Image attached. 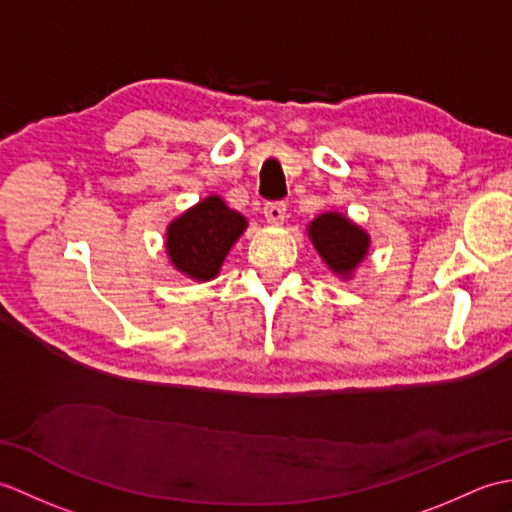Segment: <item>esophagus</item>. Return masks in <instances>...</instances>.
Wrapping results in <instances>:
<instances>
[{
    "label": "esophagus",
    "mask_w": 512,
    "mask_h": 512,
    "mask_svg": "<svg viewBox=\"0 0 512 512\" xmlns=\"http://www.w3.org/2000/svg\"><path fill=\"white\" fill-rule=\"evenodd\" d=\"M264 215L270 224H281L286 217V204L284 202H268L264 206Z\"/></svg>",
    "instance_id": "obj_1"
}]
</instances>
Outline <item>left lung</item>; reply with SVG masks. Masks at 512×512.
<instances>
[{"mask_svg":"<svg viewBox=\"0 0 512 512\" xmlns=\"http://www.w3.org/2000/svg\"><path fill=\"white\" fill-rule=\"evenodd\" d=\"M310 242L334 275L350 279L369 250V235L343 213H321L308 226Z\"/></svg>","mask_w":512,"mask_h":512,"instance_id":"1","label":"left lung"}]
</instances>
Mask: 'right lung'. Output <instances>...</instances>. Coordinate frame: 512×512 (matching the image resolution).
Returning a JSON list of instances; mask_svg holds the SVG:
<instances>
[{
	"instance_id": "add662e5",
	"label": "right lung",
	"mask_w": 512,
	"mask_h": 512,
	"mask_svg": "<svg viewBox=\"0 0 512 512\" xmlns=\"http://www.w3.org/2000/svg\"><path fill=\"white\" fill-rule=\"evenodd\" d=\"M246 226L242 213L228 209L220 195H209L167 226L173 268L195 281H211Z\"/></svg>"
}]
</instances>
